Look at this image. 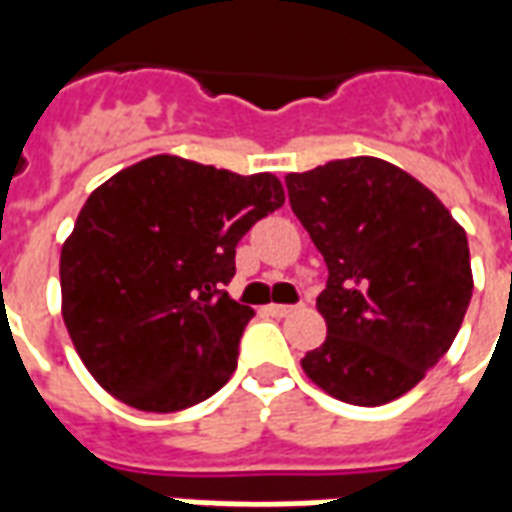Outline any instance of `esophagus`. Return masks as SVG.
<instances>
[{
  "label": "esophagus",
  "instance_id": "esophagus-1",
  "mask_svg": "<svg viewBox=\"0 0 512 512\" xmlns=\"http://www.w3.org/2000/svg\"><path fill=\"white\" fill-rule=\"evenodd\" d=\"M296 310H299V307H293V304H271V307H268V312H271L274 318H288V315H293Z\"/></svg>",
  "mask_w": 512,
  "mask_h": 512
}]
</instances>
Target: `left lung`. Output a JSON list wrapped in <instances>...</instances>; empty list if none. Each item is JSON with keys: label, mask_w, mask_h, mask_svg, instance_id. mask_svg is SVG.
<instances>
[{"label": "left lung", "mask_w": 512, "mask_h": 512, "mask_svg": "<svg viewBox=\"0 0 512 512\" xmlns=\"http://www.w3.org/2000/svg\"><path fill=\"white\" fill-rule=\"evenodd\" d=\"M290 208L326 260V340L301 359L354 406L406 395L450 351L472 299L466 230L406 169L376 156L288 172Z\"/></svg>", "instance_id": "1"}]
</instances>
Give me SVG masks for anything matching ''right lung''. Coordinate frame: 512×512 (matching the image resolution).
Segmentation results:
<instances>
[{
  "mask_svg": "<svg viewBox=\"0 0 512 512\" xmlns=\"http://www.w3.org/2000/svg\"><path fill=\"white\" fill-rule=\"evenodd\" d=\"M285 205L277 175L150 156L87 197L60 252L62 321L109 395L180 411L222 389L255 315L227 296L235 246Z\"/></svg>",
  "mask_w": 512,
  "mask_h": 512,
  "instance_id": "add662e5",
  "label": "right lung"
}]
</instances>
